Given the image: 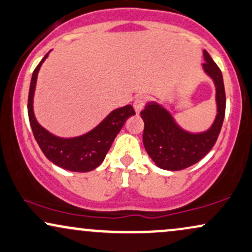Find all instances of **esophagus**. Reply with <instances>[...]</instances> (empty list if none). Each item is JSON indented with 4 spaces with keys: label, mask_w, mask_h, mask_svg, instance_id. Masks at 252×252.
Returning a JSON list of instances; mask_svg holds the SVG:
<instances>
[{
    "label": "esophagus",
    "mask_w": 252,
    "mask_h": 252,
    "mask_svg": "<svg viewBox=\"0 0 252 252\" xmlns=\"http://www.w3.org/2000/svg\"><path fill=\"white\" fill-rule=\"evenodd\" d=\"M144 103H145V101H144L143 96H138L137 98L135 99V101H134V109H135L136 114H139L142 110H143Z\"/></svg>",
    "instance_id": "obj_1"
}]
</instances>
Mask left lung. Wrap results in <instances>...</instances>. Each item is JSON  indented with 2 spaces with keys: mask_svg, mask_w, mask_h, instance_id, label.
<instances>
[{
  "mask_svg": "<svg viewBox=\"0 0 252 252\" xmlns=\"http://www.w3.org/2000/svg\"><path fill=\"white\" fill-rule=\"evenodd\" d=\"M205 62L203 70L214 81L216 88L217 115L214 123L205 131L191 132L183 129L163 105L148 102L141 113L144 121L143 144L148 155L160 169L177 171L201 160L216 143L225 115V90L222 71L203 50Z\"/></svg>",
  "mask_w": 252,
  "mask_h": 252,
  "instance_id": "8db88e82",
  "label": "left lung"
}]
</instances>
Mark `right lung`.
Instances as JSON below:
<instances>
[{"instance_id": "1", "label": "right lung", "mask_w": 252, "mask_h": 252, "mask_svg": "<svg viewBox=\"0 0 252 252\" xmlns=\"http://www.w3.org/2000/svg\"><path fill=\"white\" fill-rule=\"evenodd\" d=\"M50 53V51H49ZM49 53L38 63L32 72L28 96V116L32 134L48 159L69 171L88 172L96 169L104 160L115 137L130 116L135 115L131 105L115 109L98 126L87 134L77 137H59L50 134L36 120L34 114V94L37 75L42 63Z\"/></svg>"}]
</instances>
